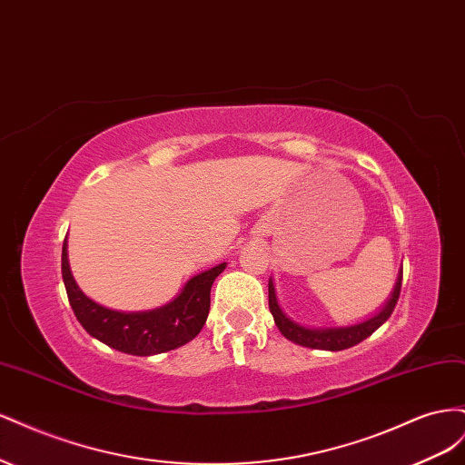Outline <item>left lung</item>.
<instances>
[{"label":"left lung","mask_w":465,"mask_h":465,"mask_svg":"<svg viewBox=\"0 0 465 465\" xmlns=\"http://www.w3.org/2000/svg\"><path fill=\"white\" fill-rule=\"evenodd\" d=\"M401 279H403V272H400L398 275V283L396 289L391 292V299L388 301V304L380 311L374 318L357 323V326H349V328H323V330H311L299 326L292 320H289L283 311H281L277 304V297H275V287L273 281H270V311L273 314L275 326L279 328V331L283 333L289 341L299 343L302 347H311V349H323V351H343L353 347L357 343H361L362 340H367L369 335H372L382 323L391 316L393 308L398 304L400 299V291H401Z\"/></svg>","instance_id":"8db88e82"}]
</instances>
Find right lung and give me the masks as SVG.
<instances>
[{
  "instance_id": "right-lung-1",
  "label": "right lung",
  "mask_w": 465,
  "mask_h": 465,
  "mask_svg": "<svg viewBox=\"0 0 465 465\" xmlns=\"http://www.w3.org/2000/svg\"><path fill=\"white\" fill-rule=\"evenodd\" d=\"M227 263H219L190 279L180 297L149 312H118L96 304L81 292L67 262V241L62 248V277L69 304L79 323L98 341L122 353L149 357L192 341L203 328L211 304V285Z\"/></svg>"
}]
</instances>
